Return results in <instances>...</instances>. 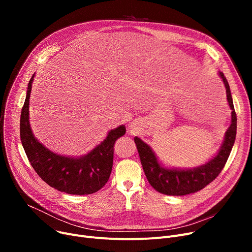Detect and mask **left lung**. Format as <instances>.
Returning <instances> with one entry per match:
<instances>
[{"instance_id":"1","label":"left lung","mask_w":252,"mask_h":252,"mask_svg":"<svg viewBox=\"0 0 252 252\" xmlns=\"http://www.w3.org/2000/svg\"><path fill=\"white\" fill-rule=\"evenodd\" d=\"M220 76L226 87L227 99L232 110V122L226 131V136L219 153L207 163L192 169L164 168L158 162L150 146L140 138L135 137L134 140L137 145L144 173L151 186L159 193L183 196L200 191L220 174L226 164L236 139L237 116L227 78L222 72H220Z\"/></svg>"}]
</instances>
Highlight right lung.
I'll return each mask as SVG.
<instances>
[{"mask_svg":"<svg viewBox=\"0 0 252 252\" xmlns=\"http://www.w3.org/2000/svg\"><path fill=\"white\" fill-rule=\"evenodd\" d=\"M33 77L34 74L29 83L20 115V139L32 166L39 178L60 192L88 195L99 191L110 177L114 144L126 134V126L111 129L100 145L83 157L73 158L53 153L34 138L30 126L29 105Z\"/></svg>","mask_w":252,"mask_h":252,"instance_id":"add662e5","label":"right lung"}]
</instances>
